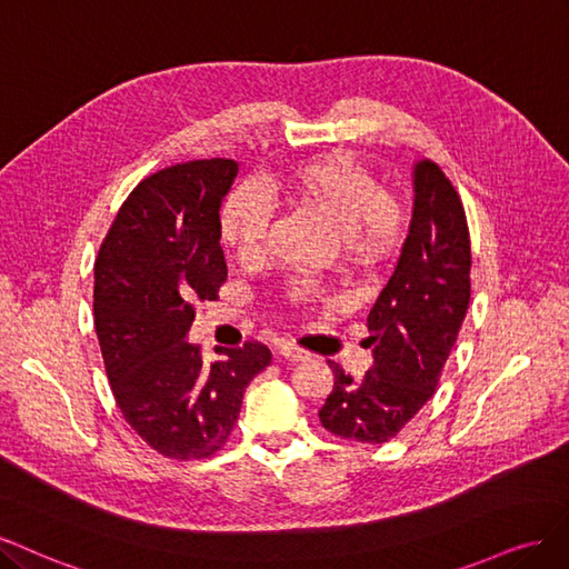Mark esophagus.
<instances>
[{
    "label": "esophagus",
    "mask_w": 569,
    "mask_h": 569,
    "mask_svg": "<svg viewBox=\"0 0 569 569\" xmlns=\"http://www.w3.org/2000/svg\"><path fill=\"white\" fill-rule=\"evenodd\" d=\"M277 355H279L281 359H286V361H305V359H309V355H307L305 350H300V347L290 345V342H281V345L277 347Z\"/></svg>",
    "instance_id": "obj_1"
}]
</instances>
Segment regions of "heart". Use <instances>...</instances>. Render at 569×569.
Listing matches in <instances>:
<instances>
[{"label":"heart","instance_id":"1","mask_svg":"<svg viewBox=\"0 0 569 569\" xmlns=\"http://www.w3.org/2000/svg\"><path fill=\"white\" fill-rule=\"evenodd\" d=\"M269 189L290 206L323 219L340 233L342 252L363 264L378 260L401 229V210L395 200L371 172L340 153L290 164L269 181ZM269 217V206L258 189H236L219 214V238L238 260H254L262 252ZM309 292V286H298L292 298L305 300Z\"/></svg>","mask_w":569,"mask_h":569}]
</instances>
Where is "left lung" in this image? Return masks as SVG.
I'll return each instance as SVG.
<instances>
[{
    "label": "left lung",
    "instance_id": "1",
    "mask_svg": "<svg viewBox=\"0 0 569 569\" xmlns=\"http://www.w3.org/2000/svg\"><path fill=\"white\" fill-rule=\"evenodd\" d=\"M470 302V236L451 181L432 160L413 164V214L399 262L369 311L373 366L361 378L336 361L321 426L382 445L432 397Z\"/></svg>",
    "mask_w": 569,
    "mask_h": 569
}]
</instances>
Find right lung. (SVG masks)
Returning <instances> with one entry per match:
<instances>
[{"label": "right lung", "instance_id": "add662e5", "mask_svg": "<svg viewBox=\"0 0 569 569\" xmlns=\"http://www.w3.org/2000/svg\"><path fill=\"white\" fill-rule=\"evenodd\" d=\"M238 162L160 170L124 200L94 267V328L118 407L146 445L189 461L229 439L243 392L271 352L260 342L208 363L187 340L196 302L227 281L219 208Z\"/></svg>", "mask_w": 569, "mask_h": 569}]
</instances>
